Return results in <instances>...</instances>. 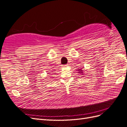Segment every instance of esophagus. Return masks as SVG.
<instances>
[{"mask_svg": "<svg viewBox=\"0 0 127 127\" xmlns=\"http://www.w3.org/2000/svg\"><path fill=\"white\" fill-rule=\"evenodd\" d=\"M68 66V64H64V65H62L63 67H66Z\"/></svg>", "mask_w": 127, "mask_h": 127, "instance_id": "34e87169", "label": "esophagus"}]
</instances>
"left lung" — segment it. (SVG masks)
<instances>
[{
    "instance_id": "1",
    "label": "left lung",
    "mask_w": 127,
    "mask_h": 127,
    "mask_svg": "<svg viewBox=\"0 0 127 127\" xmlns=\"http://www.w3.org/2000/svg\"><path fill=\"white\" fill-rule=\"evenodd\" d=\"M78 73H80V74H81L82 75H84V71H83V70H82V68H80V69H78Z\"/></svg>"
}]
</instances>
